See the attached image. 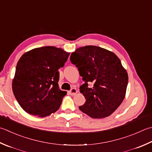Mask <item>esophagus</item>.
<instances>
[{"mask_svg": "<svg viewBox=\"0 0 152 152\" xmlns=\"http://www.w3.org/2000/svg\"><path fill=\"white\" fill-rule=\"evenodd\" d=\"M77 92H78V91H77V90L76 88H72L71 89V90L69 91V93L70 95H75Z\"/></svg>", "mask_w": 152, "mask_h": 152, "instance_id": "1", "label": "esophagus"}]
</instances>
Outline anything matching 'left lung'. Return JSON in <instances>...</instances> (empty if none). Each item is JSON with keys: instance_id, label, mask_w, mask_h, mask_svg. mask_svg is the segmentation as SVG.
Masks as SVG:
<instances>
[{"instance_id": "1", "label": "left lung", "mask_w": 152, "mask_h": 152, "mask_svg": "<svg viewBox=\"0 0 152 152\" xmlns=\"http://www.w3.org/2000/svg\"><path fill=\"white\" fill-rule=\"evenodd\" d=\"M70 61L78 68L84 81L80 91L86 102L80 111L94 118L111 115L125 97L129 77L115 53L102 47L88 45L77 49ZM92 82L93 87H88Z\"/></svg>"}]
</instances>
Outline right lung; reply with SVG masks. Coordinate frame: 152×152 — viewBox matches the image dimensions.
Masks as SVG:
<instances>
[{
  "mask_svg": "<svg viewBox=\"0 0 152 152\" xmlns=\"http://www.w3.org/2000/svg\"><path fill=\"white\" fill-rule=\"evenodd\" d=\"M70 53L47 46L24 53L16 65L12 81L15 97L28 113L44 117L60 107L66 91L59 89L58 70Z\"/></svg>",
  "mask_w": 152,
  "mask_h": 152,
  "instance_id": "add662e5",
  "label": "right lung"
}]
</instances>
